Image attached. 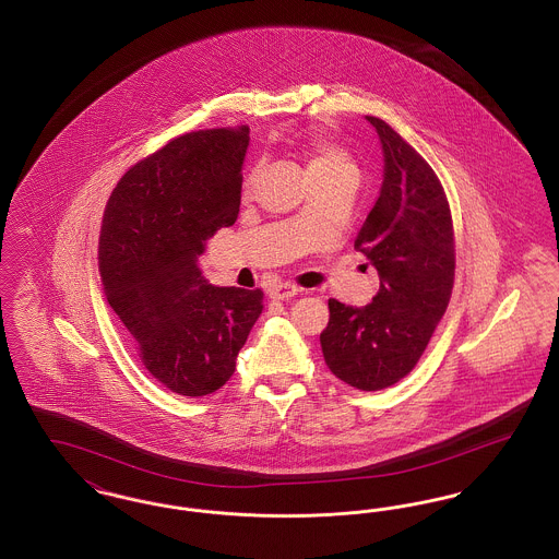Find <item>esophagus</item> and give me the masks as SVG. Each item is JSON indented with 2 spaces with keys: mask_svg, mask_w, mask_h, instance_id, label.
<instances>
[{
  "mask_svg": "<svg viewBox=\"0 0 559 559\" xmlns=\"http://www.w3.org/2000/svg\"><path fill=\"white\" fill-rule=\"evenodd\" d=\"M267 293H270L272 299H292L295 295H299L301 289L295 287L292 283H281V285H274Z\"/></svg>",
  "mask_w": 559,
  "mask_h": 559,
  "instance_id": "obj_1",
  "label": "esophagus"
}]
</instances>
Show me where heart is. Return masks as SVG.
Listing matches in <instances>:
<instances>
[{
    "label": "heart",
    "instance_id": "b5f03b06",
    "mask_svg": "<svg viewBox=\"0 0 559 559\" xmlns=\"http://www.w3.org/2000/svg\"><path fill=\"white\" fill-rule=\"evenodd\" d=\"M304 157H306V174L310 180L329 178V176H352L356 178V167L347 157L346 151L337 144L312 135L304 144Z\"/></svg>",
    "mask_w": 559,
    "mask_h": 559
}]
</instances>
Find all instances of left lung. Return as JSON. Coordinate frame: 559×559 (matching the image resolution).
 Instances as JSON below:
<instances>
[{"label":"left lung","instance_id":"8db88e82","mask_svg":"<svg viewBox=\"0 0 559 559\" xmlns=\"http://www.w3.org/2000/svg\"><path fill=\"white\" fill-rule=\"evenodd\" d=\"M381 142L383 182L354 247L379 274L369 306L329 299L320 333L326 367L347 385L377 392L415 369L447 312L454 283V235L433 169L383 119L367 117Z\"/></svg>","mask_w":559,"mask_h":559}]
</instances>
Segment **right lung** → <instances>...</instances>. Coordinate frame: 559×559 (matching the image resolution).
Segmentation results:
<instances>
[{
  "label": "right lung",
  "instance_id": "1",
  "mask_svg": "<svg viewBox=\"0 0 559 559\" xmlns=\"http://www.w3.org/2000/svg\"><path fill=\"white\" fill-rule=\"evenodd\" d=\"M249 128L203 130L135 163L108 199L100 278L110 308L157 381L180 396H207L237 369L264 310V293L215 287L199 255L239 215Z\"/></svg>",
  "mask_w": 559,
  "mask_h": 559
}]
</instances>
